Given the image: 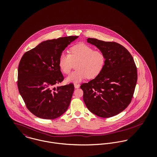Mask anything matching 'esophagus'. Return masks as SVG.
Segmentation results:
<instances>
[{
  "label": "esophagus",
  "mask_w": 157,
  "mask_h": 157,
  "mask_svg": "<svg viewBox=\"0 0 157 157\" xmlns=\"http://www.w3.org/2000/svg\"><path fill=\"white\" fill-rule=\"evenodd\" d=\"M79 87H80V85H79L78 84H76V83L74 84V88H75L77 89V88H78Z\"/></svg>",
  "instance_id": "34e87169"
}]
</instances>
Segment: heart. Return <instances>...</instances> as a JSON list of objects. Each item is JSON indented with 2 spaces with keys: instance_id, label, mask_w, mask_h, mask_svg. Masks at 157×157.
<instances>
[{
  "instance_id": "1",
  "label": "heart",
  "mask_w": 157,
  "mask_h": 157,
  "mask_svg": "<svg viewBox=\"0 0 157 157\" xmlns=\"http://www.w3.org/2000/svg\"><path fill=\"white\" fill-rule=\"evenodd\" d=\"M76 70L71 72L66 78L67 83H79L86 78H94L103 71L106 58L105 54L86 44L75 45L71 48L69 54H61L59 65L61 71L68 74L72 66L76 63Z\"/></svg>"
}]
</instances>
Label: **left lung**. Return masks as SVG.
<instances>
[{"label": "left lung", "instance_id": "8db88e82", "mask_svg": "<svg viewBox=\"0 0 157 157\" xmlns=\"http://www.w3.org/2000/svg\"><path fill=\"white\" fill-rule=\"evenodd\" d=\"M87 42L102 52L106 62L101 72L80 86L90 112L103 118L115 116L130 104L137 82V71L130 52L116 42L88 38Z\"/></svg>", "mask_w": 157, "mask_h": 157}]
</instances>
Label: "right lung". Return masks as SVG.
<instances>
[{
    "label": "right lung",
    "mask_w": 157,
    "mask_h": 157,
    "mask_svg": "<svg viewBox=\"0 0 157 157\" xmlns=\"http://www.w3.org/2000/svg\"><path fill=\"white\" fill-rule=\"evenodd\" d=\"M78 37L44 41L23 54L18 67V89L27 108L36 117L54 119L67 111L74 85L54 86L64 78L59 65V57Z\"/></svg>",
    "instance_id": "obj_1"
}]
</instances>
